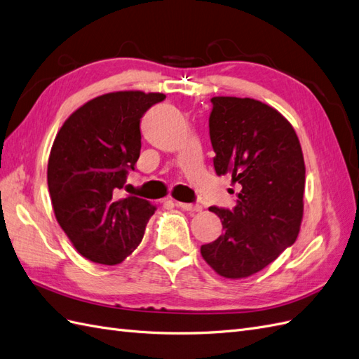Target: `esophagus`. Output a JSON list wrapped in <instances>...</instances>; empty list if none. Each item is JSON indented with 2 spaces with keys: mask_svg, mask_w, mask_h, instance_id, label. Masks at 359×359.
Returning a JSON list of instances; mask_svg holds the SVG:
<instances>
[{
  "mask_svg": "<svg viewBox=\"0 0 359 359\" xmlns=\"http://www.w3.org/2000/svg\"><path fill=\"white\" fill-rule=\"evenodd\" d=\"M176 206L183 210H189V212H198V210L203 209L198 203H182V201H176Z\"/></svg>",
  "mask_w": 359,
  "mask_h": 359,
  "instance_id": "obj_1",
  "label": "esophagus"
}]
</instances>
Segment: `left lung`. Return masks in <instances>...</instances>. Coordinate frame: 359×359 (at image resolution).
<instances>
[{
    "mask_svg": "<svg viewBox=\"0 0 359 359\" xmlns=\"http://www.w3.org/2000/svg\"><path fill=\"white\" fill-rule=\"evenodd\" d=\"M210 103L214 168L218 176L231 174L240 192L233 209L209 208L224 233L200 252L219 276L241 279L297 240L305 162L296 132L276 109L253 98L214 97Z\"/></svg>",
    "mask_w": 359,
    "mask_h": 359,
    "instance_id": "1",
    "label": "left lung"
}]
</instances>
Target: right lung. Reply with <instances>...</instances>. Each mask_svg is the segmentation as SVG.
I'll use <instances>...</instances> for the list:
<instances>
[{
	"mask_svg": "<svg viewBox=\"0 0 359 359\" xmlns=\"http://www.w3.org/2000/svg\"><path fill=\"white\" fill-rule=\"evenodd\" d=\"M163 94L119 90L79 107L59 130L48 159L57 223L86 259L115 265L142 241L156 206L118 198L141 153V118Z\"/></svg>",
	"mask_w": 359,
	"mask_h": 359,
	"instance_id": "obj_1",
	"label": "right lung"
}]
</instances>
